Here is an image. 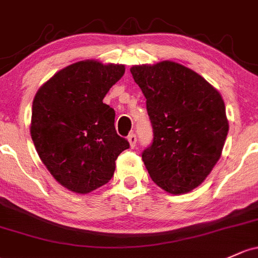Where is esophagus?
<instances>
[{
	"instance_id": "esophagus-1",
	"label": "esophagus",
	"mask_w": 258,
	"mask_h": 258,
	"mask_svg": "<svg viewBox=\"0 0 258 258\" xmlns=\"http://www.w3.org/2000/svg\"><path fill=\"white\" fill-rule=\"evenodd\" d=\"M128 141H129L130 148L134 149V148H135V145H137V137H135V134H129V137H128Z\"/></svg>"
}]
</instances>
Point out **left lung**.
I'll use <instances>...</instances> for the list:
<instances>
[{
	"instance_id": "1",
	"label": "left lung",
	"mask_w": 258,
	"mask_h": 258,
	"mask_svg": "<svg viewBox=\"0 0 258 258\" xmlns=\"http://www.w3.org/2000/svg\"><path fill=\"white\" fill-rule=\"evenodd\" d=\"M154 129L143 161L151 179L171 195L201 185L219 161L229 132L225 104L204 77L178 62L134 65Z\"/></svg>"
}]
</instances>
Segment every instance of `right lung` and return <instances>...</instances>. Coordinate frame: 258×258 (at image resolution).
<instances>
[{
	"mask_svg": "<svg viewBox=\"0 0 258 258\" xmlns=\"http://www.w3.org/2000/svg\"><path fill=\"white\" fill-rule=\"evenodd\" d=\"M121 63L82 60L57 71L35 93L30 137L41 162L66 189L87 195L109 182L129 143L117 134L104 96Z\"/></svg>",
	"mask_w": 258,
	"mask_h": 258,
	"instance_id": "right-lung-1",
	"label": "right lung"
}]
</instances>
